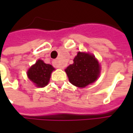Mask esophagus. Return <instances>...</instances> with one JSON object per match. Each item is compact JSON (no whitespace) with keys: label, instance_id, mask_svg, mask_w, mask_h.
I'll use <instances>...</instances> for the list:
<instances>
[{"label":"esophagus","instance_id":"1","mask_svg":"<svg viewBox=\"0 0 133 133\" xmlns=\"http://www.w3.org/2000/svg\"><path fill=\"white\" fill-rule=\"evenodd\" d=\"M52 64H53L54 66L56 67V68H61V69H63L64 68L63 66L59 63V61L58 60H54L53 61H52Z\"/></svg>","mask_w":133,"mask_h":133}]
</instances>
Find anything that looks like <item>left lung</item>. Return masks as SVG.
<instances>
[{"label": "left lung", "mask_w": 133, "mask_h": 133, "mask_svg": "<svg viewBox=\"0 0 133 133\" xmlns=\"http://www.w3.org/2000/svg\"><path fill=\"white\" fill-rule=\"evenodd\" d=\"M73 61V64L65 69L72 84L83 88L97 80L100 65L94 55L79 52Z\"/></svg>", "instance_id": "8db88e82"}]
</instances>
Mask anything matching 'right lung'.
<instances>
[{"mask_svg":"<svg viewBox=\"0 0 133 133\" xmlns=\"http://www.w3.org/2000/svg\"><path fill=\"white\" fill-rule=\"evenodd\" d=\"M54 67L50 64H46L43 61L38 60L27 72L29 78L39 87H44L48 84L51 73Z\"/></svg>","mask_w":133,"mask_h":133,"instance_id":"right-lung-1","label":"right lung"}]
</instances>
